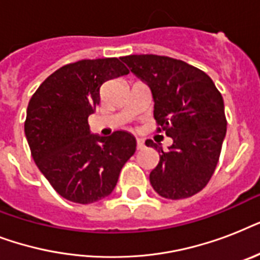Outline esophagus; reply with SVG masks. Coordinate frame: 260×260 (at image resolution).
Listing matches in <instances>:
<instances>
[{"instance_id": "34e87169", "label": "esophagus", "mask_w": 260, "mask_h": 260, "mask_svg": "<svg viewBox=\"0 0 260 260\" xmlns=\"http://www.w3.org/2000/svg\"><path fill=\"white\" fill-rule=\"evenodd\" d=\"M136 148H138V150H143V148H144V142H143L142 139H138V140H136Z\"/></svg>"}]
</instances>
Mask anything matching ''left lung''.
Instances as JSON below:
<instances>
[{
    "instance_id": "8db88e82",
    "label": "left lung",
    "mask_w": 260,
    "mask_h": 260,
    "mask_svg": "<svg viewBox=\"0 0 260 260\" xmlns=\"http://www.w3.org/2000/svg\"><path fill=\"white\" fill-rule=\"evenodd\" d=\"M121 60L151 89L158 131L173 144L159 152L150 182L159 196L182 200L201 191L217 166L226 134L221 93L208 74L183 60L159 55H128Z\"/></svg>"
}]
</instances>
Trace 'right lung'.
<instances>
[{
    "label": "right lung",
    "instance_id": "obj_1",
    "mask_svg": "<svg viewBox=\"0 0 260 260\" xmlns=\"http://www.w3.org/2000/svg\"><path fill=\"white\" fill-rule=\"evenodd\" d=\"M129 71L117 58L83 59L60 67L30 98L24 124L36 166L51 186L71 202L108 197L122 166L136 151L126 131L109 138L90 132L102 83Z\"/></svg>",
    "mask_w": 260,
    "mask_h": 260
}]
</instances>
